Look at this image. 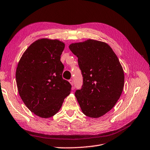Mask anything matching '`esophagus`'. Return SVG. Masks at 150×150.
<instances>
[{
  "label": "esophagus",
  "mask_w": 150,
  "mask_h": 150,
  "mask_svg": "<svg viewBox=\"0 0 150 150\" xmlns=\"http://www.w3.org/2000/svg\"><path fill=\"white\" fill-rule=\"evenodd\" d=\"M69 82L71 83V85H72V86H73V84H74V82H73V80H72V79H69ZM72 89H74V87H72Z\"/></svg>",
  "instance_id": "esophagus-1"
}]
</instances>
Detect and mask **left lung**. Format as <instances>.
Returning a JSON list of instances; mask_svg holds the SVG:
<instances>
[{
  "label": "left lung",
  "instance_id": "8db88e82",
  "mask_svg": "<svg viewBox=\"0 0 150 150\" xmlns=\"http://www.w3.org/2000/svg\"><path fill=\"white\" fill-rule=\"evenodd\" d=\"M69 49L78 58L83 85L75 96L84 114L96 118L110 111L124 87L122 67L106 43L89 39L71 44Z\"/></svg>",
  "mask_w": 150,
  "mask_h": 150
}]
</instances>
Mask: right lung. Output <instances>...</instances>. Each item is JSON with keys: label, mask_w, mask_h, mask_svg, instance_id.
I'll list each match as a JSON object with an SVG mask.
<instances>
[{"label": "right lung", "mask_w": 150, "mask_h": 150, "mask_svg": "<svg viewBox=\"0 0 150 150\" xmlns=\"http://www.w3.org/2000/svg\"><path fill=\"white\" fill-rule=\"evenodd\" d=\"M64 47L58 40H38L27 49L17 65L16 78L20 96L39 117L56 115L71 91V84L62 77L64 67L61 56Z\"/></svg>", "instance_id": "add662e5"}]
</instances>
